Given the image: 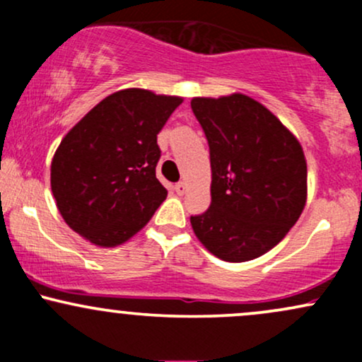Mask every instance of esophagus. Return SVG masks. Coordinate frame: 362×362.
<instances>
[{
	"instance_id": "34e87169",
	"label": "esophagus",
	"mask_w": 362,
	"mask_h": 362,
	"mask_svg": "<svg viewBox=\"0 0 362 362\" xmlns=\"http://www.w3.org/2000/svg\"><path fill=\"white\" fill-rule=\"evenodd\" d=\"M173 189H175V192L178 195H184L187 192V184H185V182H178V184H175Z\"/></svg>"
}]
</instances>
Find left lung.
I'll use <instances>...</instances> for the list:
<instances>
[{
  "label": "left lung",
  "instance_id": "left-lung-1",
  "mask_svg": "<svg viewBox=\"0 0 362 362\" xmlns=\"http://www.w3.org/2000/svg\"><path fill=\"white\" fill-rule=\"evenodd\" d=\"M209 144L211 206L190 216L218 259L247 262L288 235L306 204L300 141L262 103L242 93L190 102Z\"/></svg>",
  "mask_w": 362,
  "mask_h": 362
}]
</instances>
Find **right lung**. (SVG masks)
I'll return each instance as SVG.
<instances>
[{"label":"right lung","mask_w":362,"mask_h":362,"mask_svg":"<svg viewBox=\"0 0 362 362\" xmlns=\"http://www.w3.org/2000/svg\"><path fill=\"white\" fill-rule=\"evenodd\" d=\"M180 103L149 90H120L64 136L51 189L73 231L98 247H117L151 219L168 194L156 178V134Z\"/></svg>","instance_id":"1"}]
</instances>
